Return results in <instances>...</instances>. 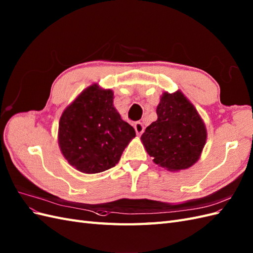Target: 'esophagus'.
<instances>
[{
  "instance_id": "34e87169",
  "label": "esophagus",
  "mask_w": 253,
  "mask_h": 253,
  "mask_svg": "<svg viewBox=\"0 0 253 253\" xmlns=\"http://www.w3.org/2000/svg\"><path fill=\"white\" fill-rule=\"evenodd\" d=\"M134 128H135V132L137 135H141L143 133V131H145V127H143V125L141 124V122H136V124L134 125Z\"/></svg>"
}]
</instances>
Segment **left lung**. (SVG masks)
<instances>
[{"instance_id": "1", "label": "left lung", "mask_w": 253, "mask_h": 253, "mask_svg": "<svg viewBox=\"0 0 253 253\" xmlns=\"http://www.w3.org/2000/svg\"><path fill=\"white\" fill-rule=\"evenodd\" d=\"M158 120L147 126L140 140L153 162L169 171L192 167L200 159L207 142V126L180 90L161 95Z\"/></svg>"}]
</instances>
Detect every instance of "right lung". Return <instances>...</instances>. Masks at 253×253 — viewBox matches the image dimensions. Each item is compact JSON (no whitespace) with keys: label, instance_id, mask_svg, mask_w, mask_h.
<instances>
[{"label":"right lung","instance_id":"obj_1","mask_svg":"<svg viewBox=\"0 0 253 253\" xmlns=\"http://www.w3.org/2000/svg\"><path fill=\"white\" fill-rule=\"evenodd\" d=\"M114 92L98 84L88 86L59 119L58 146L72 167L99 173L114 167L135 136L114 106Z\"/></svg>","mask_w":253,"mask_h":253}]
</instances>
